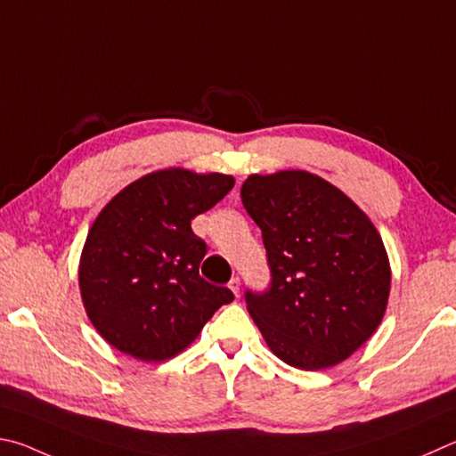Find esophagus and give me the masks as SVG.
<instances>
[{"label": "esophagus", "mask_w": 456, "mask_h": 456, "mask_svg": "<svg viewBox=\"0 0 456 456\" xmlns=\"http://www.w3.org/2000/svg\"><path fill=\"white\" fill-rule=\"evenodd\" d=\"M228 289L232 290V292L236 294V297H238V294H240V278H238V276H232V278H230Z\"/></svg>", "instance_id": "34e87169"}]
</instances>
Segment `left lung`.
I'll use <instances>...</instances> for the list:
<instances>
[{
    "label": "left lung",
    "instance_id": "obj_1",
    "mask_svg": "<svg viewBox=\"0 0 456 456\" xmlns=\"http://www.w3.org/2000/svg\"><path fill=\"white\" fill-rule=\"evenodd\" d=\"M242 204L262 230L273 284L246 308L282 362L322 370L382 322L390 262L379 230L345 191L306 170L250 174Z\"/></svg>",
    "mask_w": 456,
    "mask_h": 456
}]
</instances>
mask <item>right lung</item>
<instances>
[{"label":"right lung","instance_id":"obj_1","mask_svg":"<svg viewBox=\"0 0 456 456\" xmlns=\"http://www.w3.org/2000/svg\"><path fill=\"white\" fill-rule=\"evenodd\" d=\"M234 188L228 174L164 167L127 183L95 216L79 256V294L100 337L143 362L180 354L222 305L200 276L206 242L190 222Z\"/></svg>","mask_w":456,"mask_h":456}]
</instances>
